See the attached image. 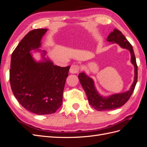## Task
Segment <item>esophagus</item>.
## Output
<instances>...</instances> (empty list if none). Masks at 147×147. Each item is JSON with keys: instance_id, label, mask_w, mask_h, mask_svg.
<instances>
[{"instance_id": "1", "label": "esophagus", "mask_w": 147, "mask_h": 147, "mask_svg": "<svg viewBox=\"0 0 147 147\" xmlns=\"http://www.w3.org/2000/svg\"><path fill=\"white\" fill-rule=\"evenodd\" d=\"M80 67L78 65H72L70 69V74H77L79 72Z\"/></svg>"}]
</instances>
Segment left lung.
I'll use <instances>...</instances> for the list:
<instances>
[{
	"instance_id": "left-lung-1",
	"label": "left lung",
	"mask_w": 147,
	"mask_h": 147,
	"mask_svg": "<svg viewBox=\"0 0 147 147\" xmlns=\"http://www.w3.org/2000/svg\"><path fill=\"white\" fill-rule=\"evenodd\" d=\"M112 43H117L122 48L129 51L131 56V63L134 66V80L129 89L126 92L115 94L105 97L100 95L97 92L93 80L84 73L79 74L80 80L83 90L85 91L89 103L93 108L98 111H106L116 109L123 106L130 98L137 82V65L132 46L124 36L121 31L115 29L107 38Z\"/></svg>"
}]
</instances>
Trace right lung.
Returning a JSON list of instances; mask_svg holds the SVG:
<instances>
[{
    "label": "right lung",
    "mask_w": 147,
    "mask_h": 147,
    "mask_svg": "<svg viewBox=\"0 0 147 147\" xmlns=\"http://www.w3.org/2000/svg\"><path fill=\"white\" fill-rule=\"evenodd\" d=\"M47 29L30 31L21 40L11 55L10 82L12 92L23 107L37 115L55 113L63 104L65 83L70 66L55 65L45 58L46 51L39 50ZM32 50L42 52L37 62Z\"/></svg>",
    "instance_id": "obj_1"
}]
</instances>
